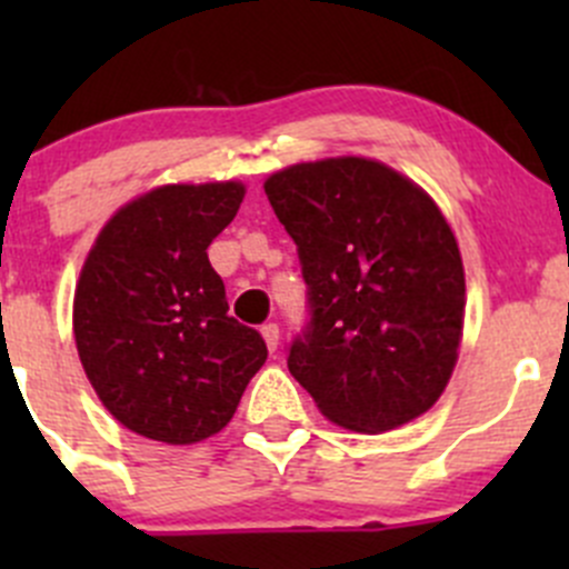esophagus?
Wrapping results in <instances>:
<instances>
[{"mask_svg":"<svg viewBox=\"0 0 569 569\" xmlns=\"http://www.w3.org/2000/svg\"><path fill=\"white\" fill-rule=\"evenodd\" d=\"M261 336H263V341H267L269 352H274V349H278V343H280V330H278V325H272V321H269V325H263V327H261Z\"/></svg>","mask_w":569,"mask_h":569,"instance_id":"34e87169","label":"esophagus"}]
</instances>
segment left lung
<instances>
[{"label":"left lung","instance_id":"1","mask_svg":"<svg viewBox=\"0 0 569 569\" xmlns=\"http://www.w3.org/2000/svg\"><path fill=\"white\" fill-rule=\"evenodd\" d=\"M263 192L300 250L313 317L289 371L321 416L380 435L432 410L465 325L460 244L432 194L369 157L289 164Z\"/></svg>","mask_w":569,"mask_h":569}]
</instances>
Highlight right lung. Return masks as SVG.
<instances>
[{"instance_id":"obj_1","label":"right lung","mask_w":569,"mask_h":569,"mask_svg":"<svg viewBox=\"0 0 569 569\" xmlns=\"http://www.w3.org/2000/svg\"><path fill=\"white\" fill-rule=\"evenodd\" d=\"M242 181L162 183L104 222L73 291V341L114 421L189 446L228 427L267 360L252 327L228 317L209 244L237 217Z\"/></svg>"}]
</instances>
